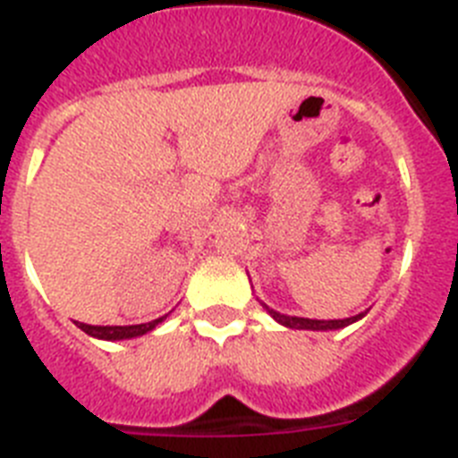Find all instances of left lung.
<instances>
[{"label":"left lung","mask_w":458,"mask_h":458,"mask_svg":"<svg viewBox=\"0 0 458 458\" xmlns=\"http://www.w3.org/2000/svg\"><path fill=\"white\" fill-rule=\"evenodd\" d=\"M264 305V302H261ZM266 311H268L270 317L275 318L277 323L286 327H293V330H339V327H346L351 323L360 321V318L365 317L367 311H360L355 317L351 318H330V321H321V318H302V317H286V314H279V311L270 310L268 305H264Z\"/></svg>","instance_id":"8db88e82"}]
</instances>
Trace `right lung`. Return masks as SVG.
<instances>
[{
  "label": "right lung",
  "mask_w": 458,
  "mask_h": 458,
  "mask_svg": "<svg viewBox=\"0 0 458 458\" xmlns=\"http://www.w3.org/2000/svg\"><path fill=\"white\" fill-rule=\"evenodd\" d=\"M165 318H167V314L160 318H156V321L140 323V326H89V323H80V321H75V326L96 339H105V342H121V339L141 337V335L151 333L153 327L160 326Z\"/></svg>",
  "instance_id": "add662e5"
}]
</instances>
